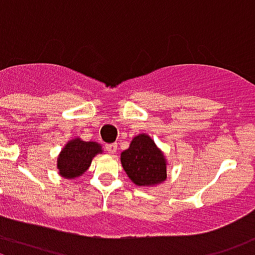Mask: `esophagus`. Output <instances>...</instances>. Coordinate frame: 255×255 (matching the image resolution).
Masks as SVG:
<instances>
[{
    "label": "esophagus",
    "instance_id": "1",
    "mask_svg": "<svg viewBox=\"0 0 255 255\" xmlns=\"http://www.w3.org/2000/svg\"><path fill=\"white\" fill-rule=\"evenodd\" d=\"M105 150H107L109 154L115 155V154H116V151H118V144H116V143H112V144H107V146H105Z\"/></svg>",
    "mask_w": 255,
    "mask_h": 255
}]
</instances>
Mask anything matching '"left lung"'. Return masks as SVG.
I'll use <instances>...</instances> for the list:
<instances>
[{
	"label": "left lung",
	"mask_w": 255,
	"mask_h": 255,
	"mask_svg": "<svg viewBox=\"0 0 255 255\" xmlns=\"http://www.w3.org/2000/svg\"><path fill=\"white\" fill-rule=\"evenodd\" d=\"M122 165L136 186H155L166 180V158L151 137L139 133L122 152Z\"/></svg>",
	"instance_id": "left-lung-1"
}]
</instances>
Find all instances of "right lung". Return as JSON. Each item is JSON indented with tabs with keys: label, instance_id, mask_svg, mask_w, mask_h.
<instances>
[{
	"label": "right lung",
	"instance_id": "right-lung-1",
	"mask_svg": "<svg viewBox=\"0 0 255 255\" xmlns=\"http://www.w3.org/2000/svg\"><path fill=\"white\" fill-rule=\"evenodd\" d=\"M100 152H103L101 144L75 137L63 147L58 156L56 166L59 174L70 180L80 177L89 169L92 159Z\"/></svg>",
	"mask_w": 255,
	"mask_h": 255
}]
</instances>
